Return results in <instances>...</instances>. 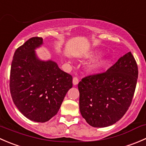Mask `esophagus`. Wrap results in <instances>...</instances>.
Wrapping results in <instances>:
<instances>
[{
	"label": "esophagus",
	"instance_id": "34e87169",
	"mask_svg": "<svg viewBox=\"0 0 146 146\" xmlns=\"http://www.w3.org/2000/svg\"><path fill=\"white\" fill-rule=\"evenodd\" d=\"M78 82H79L78 78L77 77H74V78H73V85H76L78 83Z\"/></svg>",
	"mask_w": 146,
	"mask_h": 146
}]
</instances>
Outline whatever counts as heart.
I'll list each match as a JSON object with an SVG mask.
<instances>
[{
  "mask_svg": "<svg viewBox=\"0 0 146 146\" xmlns=\"http://www.w3.org/2000/svg\"><path fill=\"white\" fill-rule=\"evenodd\" d=\"M110 59L108 58L100 60L99 61H96V62L92 63V64L88 66V70L89 72H90V73H95V72L99 71V70H102V69L105 68L110 64Z\"/></svg>",
  "mask_w": 146,
  "mask_h": 146,
  "instance_id": "obj_1",
  "label": "heart"
}]
</instances>
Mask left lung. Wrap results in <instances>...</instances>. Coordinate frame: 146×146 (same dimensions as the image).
Returning a JSON list of instances; mask_svg holds the SVG:
<instances>
[{
    "label": "left lung",
    "mask_w": 146,
    "mask_h": 146,
    "mask_svg": "<svg viewBox=\"0 0 146 146\" xmlns=\"http://www.w3.org/2000/svg\"><path fill=\"white\" fill-rule=\"evenodd\" d=\"M138 70L131 52L119 58L107 71L90 75L79 82L82 117L93 127H107L118 121L131 104Z\"/></svg>",
    "instance_id": "8db88e82"
}]
</instances>
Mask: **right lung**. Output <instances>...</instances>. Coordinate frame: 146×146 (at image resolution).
I'll return each instance as SVG.
<instances>
[{
	"label": "right lung",
	"instance_id": "right-lung-1",
	"mask_svg": "<svg viewBox=\"0 0 146 146\" xmlns=\"http://www.w3.org/2000/svg\"><path fill=\"white\" fill-rule=\"evenodd\" d=\"M43 43L42 37L28 39L15 51L10 76L12 99L27 119L46 122L59 110L66 93L73 86L71 75L56 63L38 59L35 49Z\"/></svg>",
	"mask_w": 146,
	"mask_h": 146
}]
</instances>
